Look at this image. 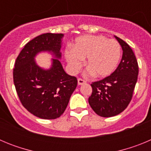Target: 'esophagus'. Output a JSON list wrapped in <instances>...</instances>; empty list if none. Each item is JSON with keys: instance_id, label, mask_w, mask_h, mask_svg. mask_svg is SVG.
<instances>
[{"instance_id": "1", "label": "esophagus", "mask_w": 151, "mask_h": 151, "mask_svg": "<svg viewBox=\"0 0 151 151\" xmlns=\"http://www.w3.org/2000/svg\"><path fill=\"white\" fill-rule=\"evenodd\" d=\"M85 83H86V82H85V80L82 79V78H78V85H82Z\"/></svg>"}]
</instances>
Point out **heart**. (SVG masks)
I'll use <instances>...</instances> for the list:
<instances>
[{
    "label": "heart",
    "instance_id": "b5f03b06",
    "mask_svg": "<svg viewBox=\"0 0 151 151\" xmlns=\"http://www.w3.org/2000/svg\"><path fill=\"white\" fill-rule=\"evenodd\" d=\"M69 69L77 73L86 59V75L106 77L115 71L121 58V47L116 40L102 35H85L76 39L73 47L65 50Z\"/></svg>",
    "mask_w": 151,
    "mask_h": 151
}]
</instances>
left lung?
Listing matches in <instances>:
<instances>
[{
	"label": "left lung",
	"instance_id": "obj_1",
	"mask_svg": "<svg viewBox=\"0 0 151 151\" xmlns=\"http://www.w3.org/2000/svg\"><path fill=\"white\" fill-rule=\"evenodd\" d=\"M122 49L118 67L110 76L91 84L88 103L92 110L102 117H111L122 113L132 97L138 80V65L134 52L123 40L115 36Z\"/></svg>",
	"mask_w": 151,
	"mask_h": 151
}]
</instances>
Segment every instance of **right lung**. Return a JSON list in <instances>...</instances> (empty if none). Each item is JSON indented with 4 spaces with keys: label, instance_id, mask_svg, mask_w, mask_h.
I'll return each mask as SVG.
<instances>
[{
    "label": "right lung",
    "instance_id": "add662e5",
    "mask_svg": "<svg viewBox=\"0 0 151 151\" xmlns=\"http://www.w3.org/2000/svg\"><path fill=\"white\" fill-rule=\"evenodd\" d=\"M63 34L45 33L29 41L15 62L13 82L22 106L35 116L54 119L66 110L77 86V78L64 71L59 60ZM48 52L54 58L47 70L40 68L34 58Z\"/></svg>",
    "mask_w": 151,
    "mask_h": 151
}]
</instances>
